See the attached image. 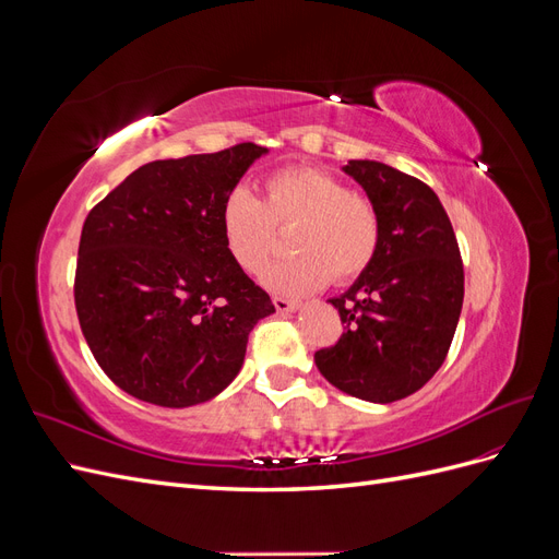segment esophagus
<instances>
[{
    "mask_svg": "<svg viewBox=\"0 0 559 559\" xmlns=\"http://www.w3.org/2000/svg\"><path fill=\"white\" fill-rule=\"evenodd\" d=\"M273 302H275L277 312H282V314H289V312H296V310H298V302H296V300H289V298H280V296H275V298H273Z\"/></svg>",
    "mask_w": 559,
    "mask_h": 559,
    "instance_id": "esophagus-1",
    "label": "esophagus"
}]
</instances>
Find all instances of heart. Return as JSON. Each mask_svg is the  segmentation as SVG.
<instances>
[{"instance_id":"1","label":"heart","mask_w":559,"mask_h":559,"mask_svg":"<svg viewBox=\"0 0 559 559\" xmlns=\"http://www.w3.org/2000/svg\"><path fill=\"white\" fill-rule=\"evenodd\" d=\"M224 242L242 270L253 273L275 247L277 228L296 224L289 247L298 253L263 267L261 280L277 294L300 296L343 284L373 263L380 247V214L366 195L317 167H286L265 179L263 200L235 186L222 202Z\"/></svg>"}]
</instances>
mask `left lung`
<instances>
[{
	"label": "left lung",
	"instance_id": "obj_1",
	"mask_svg": "<svg viewBox=\"0 0 559 559\" xmlns=\"http://www.w3.org/2000/svg\"><path fill=\"white\" fill-rule=\"evenodd\" d=\"M380 214L373 263L331 298L345 333L314 364L341 392L370 403L415 394L443 366L464 302V265L450 218L425 181L378 160H349Z\"/></svg>",
	"mask_w": 559,
	"mask_h": 559
}]
</instances>
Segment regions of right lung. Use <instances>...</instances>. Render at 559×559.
<instances>
[{
    "mask_svg": "<svg viewBox=\"0 0 559 559\" xmlns=\"http://www.w3.org/2000/svg\"><path fill=\"white\" fill-rule=\"evenodd\" d=\"M267 148L154 160L126 177L83 224L74 302L86 343L130 396L189 408L240 373L270 296L235 263L222 202Z\"/></svg>",
    "mask_w": 559,
    "mask_h": 559,
    "instance_id": "1",
    "label": "right lung"
}]
</instances>
